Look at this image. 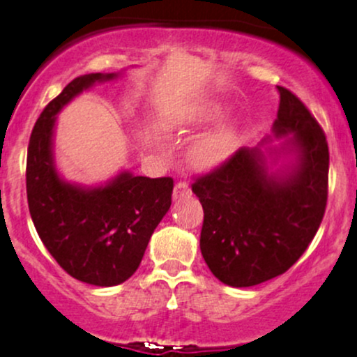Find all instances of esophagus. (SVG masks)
<instances>
[{"instance_id":"obj_1","label":"esophagus","mask_w":357,"mask_h":357,"mask_svg":"<svg viewBox=\"0 0 357 357\" xmlns=\"http://www.w3.org/2000/svg\"><path fill=\"white\" fill-rule=\"evenodd\" d=\"M190 196H191V188L188 186V183H184V181L176 183L174 191H173L174 202H179V199H183V198H190Z\"/></svg>"}]
</instances>
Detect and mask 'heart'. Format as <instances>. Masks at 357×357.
Masks as SVG:
<instances>
[{"mask_svg": "<svg viewBox=\"0 0 357 357\" xmlns=\"http://www.w3.org/2000/svg\"><path fill=\"white\" fill-rule=\"evenodd\" d=\"M225 112H227L225 105H221L220 102H210L195 114V122L210 124V122L223 117ZM236 142H238L236 127L231 122H221L220 126L204 134L191 146L190 159L192 166L199 171L215 169L225 161H228V158L235 151Z\"/></svg>", "mask_w": 357, "mask_h": 357, "instance_id": "heart-1", "label": "heart"}]
</instances>
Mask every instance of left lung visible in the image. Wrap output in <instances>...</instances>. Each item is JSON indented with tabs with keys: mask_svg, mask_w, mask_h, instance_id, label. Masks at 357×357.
<instances>
[{
	"mask_svg": "<svg viewBox=\"0 0 357 357\" xmlns=\"http://www.w3.org/2000/svg\"><path fill=\"white\" fill-rule=\"evenodd\" d=\"M277 90L272 136L252 149L241 147L191 186L204 211L203 258L230 287L258 285L285 273L309 247L326 211V136L290 90ZM284 137L278 146H264ZM278 160L284 162L278 167Z\"/></svg>",
	"mask_w": 357,
	"mask_h": 357,
	"instance_id": "1",
	"label": "left lung"
}]
</instances>
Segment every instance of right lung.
Listing matches in <instances>:
<instances>
[{
	"label": "right lung",
	"mask_w": 357,
	"mask_h": 357,
	"mask_svg": "<svg viewBox=\"0 0 357 357\" xmlns=\"http://www.w3.org/2000/svg\"><path fill=\"white\" fill-rule=\"evenodd\" d=\"M121 75L73 79L40 114L28 144L26 196L36 231L68 275L97 287L119 285L136 272L173 195L171 178L121 171L104 184L82 186L65 181L56 171V116L82 92Z\"/></svg>",
	"instance_id": "right-lung-1"
}]
</instances>
